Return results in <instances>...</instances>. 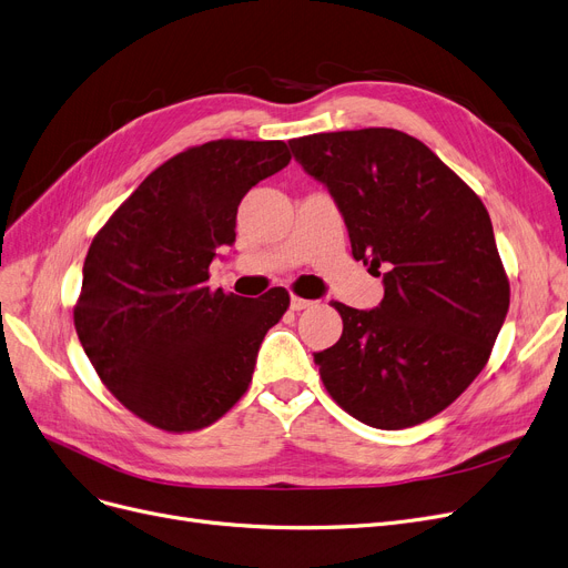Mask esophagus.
<instances>
[{
	"instance_id": "esophagus-1",
	"label": "esophagus",
	"mask_w": 568,
	"mask_h": 568,
	"mask_svg": "<svg viewBox=\"0 0 568 568\" xmlns=\"http://www.w3.org/2000/svg\"><path fill=\"white\" fill-rule=\"evenodd\" d=\"M308 306H313V302H311V300H304V297H297V294H294L292 302H290V308H292V311H304V308H308Z\"/></svg>"
}]
</instances>
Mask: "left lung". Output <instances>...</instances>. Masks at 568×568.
Listing matches in <instances>:
<instances>
[{
	"instance_id": "1",
	"label": "left lung",
	"mask_w": 568,
	"mask_h": 568,
	"mask_svg": "<svg viewBox=\"0 0 568 568\" xmlns=\"http://www.w3.org/2000/svg\"><path fill=\"white\" fill-rule=\"evenodd\" d=\"M351 234L353 257L385 297L374 311L334 302L343 334L317 353L329 397L376 429L415 427L476 381L510 304L480 196L429 148L387 128L292 139Z\"/></svg>"
}]
</instances>
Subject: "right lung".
<instances>
[{"label": "right lung", "mask_w": 568, "mask_h": 568, "mask_svg": "<svg viewBox=\"0 0 568 568\" xmlns=\"http://www.w3.org/2000/svg\"><path fill=\"white\" fill-rule=\"evenodd\" d=\"M292 160L285 141L217 139L169 158L94 234L73 304L83 351L130 413L169 434L220 420L248 389L264 334L290 308L206 285L236 239L243 194Z\"/></svg>", "instance_id": "1"}]
</instances>
